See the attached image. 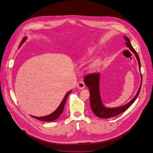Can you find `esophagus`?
<instances>
[{"label":"esophagus","mask_w":153,"mask_h":153,"mask_svg":"<svg viewBox=\"0 0 153 153\" xmlns=\"http://www.w3.org/2000/svg\"><path fill=\"white\" fill-rule=\"evenodd\" d=\"M85 84H84V82H83V81H79L78 82V84H77V87L79 88H81V89H82V88H84V87H85Z\"/></svg>","instance_id":"34e87169"}]
</instances>
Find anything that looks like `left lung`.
<instances>
[{
  "instance_id": "1",
  "label": "left lung",
  "mask_w": 153,
  "mask_h": 153,
  "mask_svg": "<svg viewBox=\"0 0 153 153\" xmlns=\"http://www.w3.org/2000/svg\"><path fill=\"white\" fill-rule=\"evenodd\" d=\"M125 40H126V44L130 48V49L135 54L137 59L138 61L139 69L140 71V62L139 55L134 49L131 45L130 41L128 38L127 37H124ZM99 79L100 75L99 73H92L89 74L85 76L84 81L86 85L89 88V92H90V107L92 110V111L99 117L101 118H110L116 116L120 114V113H123L126 110H127L135 101L136 98H137L142 85V76L141 75V83L139 87V90L136 95L134 98L128 104L117 108H106L102 104L101 100L100 95V90H99Z\"/></svg>"
}]
</instances>
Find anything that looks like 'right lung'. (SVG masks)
Wrapping results in <instances>:
<instances>
[{"label": "right lung", "mask_w": 153, "mask_h": 153, "mask_svg": "<svg viewBox=\"0 0 153 153\" xmlns=\"http://www.w3.org/2000/svg\"><path fill=\"white\" fill-rule=\"evenodd\" d=\"M26 39V37L23 38V39H22V42H21V43L19 45V48L23 44V43L25 41ZM71 91H72V90L68 91V92L66 94V95H65V98H63V101H62V102H61V104H59L58 107L56 108V110L55 111H53L52 113H51V114L46 116H43V117H36V116H31L34 118H36V119H38V120H43V121H53V120H56V119L58 118V117L60 116V114H62V112L63 111V109H64V107H65L66 100H67L68 97L69 96V95L71 94Z\"/></svg>", "instance_id": "add662e5"}]
</instances>
